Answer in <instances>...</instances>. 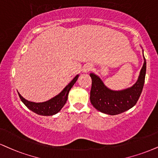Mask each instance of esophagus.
Masks as SVG:
<instances>
[{"label":"esophagus","instance_id":"obj_1","mask_svg":"<svg viewBox=\"0 0 158 158\" xmlns=\"http://www.w3.org/2000/svg\"><path fill=\"white\" fill-rule=\"evenodd\" d=\"M91 69H92V65H91L90 64H86L84 67H83L82 70L84 73H87V72L90 71Z\"/></svg>","mask_w":158,"mask_h":158}]
</instances>
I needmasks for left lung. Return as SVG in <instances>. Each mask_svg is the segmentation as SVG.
<instances>
[{
	"instance_id": "left-lung-1",
	"label": "left lung",
	"mask_w": 158,
	"mask_h": 158,
	"mask_svg": "<svg viewBox=\"0 0 158 158\" xmlns=\"http://www.w3.org/2000/svg\"><path fill=\"white\" fill-rule=\"evenodd\" d=\"M143 60V67L136 82L132 87L121 90L108 88L98 76L90 73L92 87L90 99L92 105L101 113L111 115L122 113L133 107L141 94L145 81L146 62L144 56Z\"/></svg>"
}]
</instances>
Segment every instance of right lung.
<instances>
[{"label": "right lung", "mask_w": 158, "mask_h": 158, "mask_svg": "<svg viewBox=\"0 0 158 158\" xmlns=\"http://www.w3.org/2000/svg\"><path fill=\"white\" fill-rule=\"evenodd\" d=\"M79 74H77L75 77L72 79L71 82L62 90L61 92L54 97L49 99L44 102H33L30 101L26 100L18 93L19 97L20 100L30 110H31L34 113L38 114L40 115H44V116H50L54 115L60 111L61 109L63 107L68 100V96L69 94V91L75 84L79 78Z\"/></svg>", "instance_id": "right-lung-1"}]
</instances>
